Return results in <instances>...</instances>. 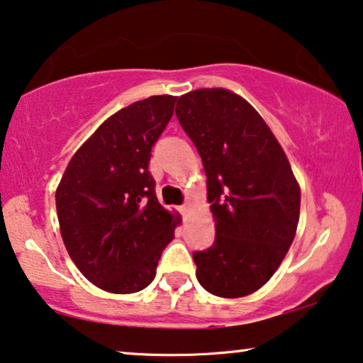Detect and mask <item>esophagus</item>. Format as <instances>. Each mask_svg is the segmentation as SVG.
Segmentation results:
<instances>
[{"label": "esophagus", "mask_w": 363, "mask_h": 363, "mask_svg": "<svg viewBox=\"0 0 363 363\" xmlns=\"http://www.w3.org/2000/svg\"><path fill=\"white\" fill-rule=\"evenodd\" d=\"M192 211V204H191V202H186V204L184 206H182L181 207V212H182V216H189V212Z\"/></svg>", "instance_id": "esophagus-1"}]
</instances>
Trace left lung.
I'll use <instances>...</instances> for the list:
<instances>
[{
  "label": "left lung",
  "mask_w": 363,
  "mask_h": 363,
  "mask_svg": "<svg viewBox=\"0 0 363 363\" xmlns=\"http://www.w3.org/2000/svg\"><path fill=\"white\" fill-rule=\"evenodd\" d=\"M176 116L199 151L216 240L194 252L212 296L245 297L275 274L296 238L301 187L274 133L242 96L222 88L182 94Z\"/></svg>",
  "instance_id": "obj_1"
}]
</instances>
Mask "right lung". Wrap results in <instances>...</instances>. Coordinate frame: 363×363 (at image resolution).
I'll return each instance as SVG.
<instances>
[{
  "label": "right lung",
  "mask_w": 363,
  "mask_h": 363,
  "mask_svg": "<svg viewBox=\"0 0 363 363\" xmlns=\"http://www.w3.org/2000/svg\"><path fill=\"white\" fill-rule=\"evenodd\" d=\"M176 101L171 94L151 96L114 113L74 152L56 189L67 254L106 292L146 289L181 224L179 212L159 204L147 171Z\"/></svg>",
  "instance_id": "right-lung-1"
}]
</instances>
